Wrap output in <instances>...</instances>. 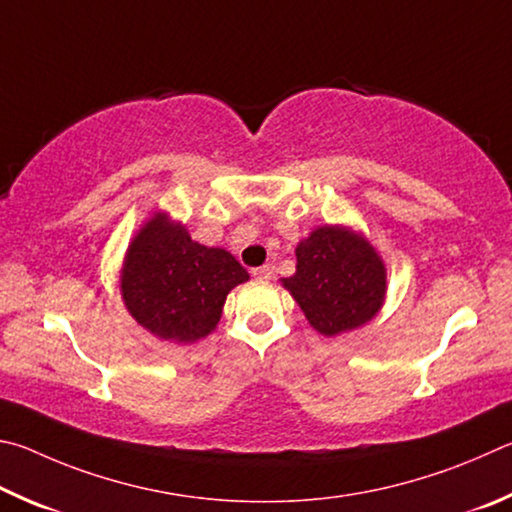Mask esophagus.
<instances>
[{"instance_id": "esophagus-1", "label": "esophagus", "mask_w": 512, "mask_h": 512, "mask_svg": "<svg viewBox=\"0 0 512 512\" xmlns=\"http://www.w3.org/2000/svg\"><path fill=\"white\" fill-rule=\"evenodd\" d=\"M251 274H254L256 279L267 281V279H272L274 270H272V265H261V267H254V270H251Z\"/></svg>"}]
</instances>
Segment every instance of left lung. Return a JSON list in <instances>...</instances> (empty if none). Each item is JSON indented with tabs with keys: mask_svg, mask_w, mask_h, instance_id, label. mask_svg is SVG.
<instances>
[{
	"mask_svg": "<svg viewBox=\"0 0 512 512\" xmlns=\"http://www.w3.org/2000/svg\"><path fill=\"white\" fill-rule=\"evenodd\" d=\"M283 285L312 328L333 337L378 315L387 274L364 238L342 227H321L297 247V274Z\"/></svg>",
	"mask_w": 512,
	"mask_h": 512,
	"instance_id": "left-lung-1",
	"label": "left lung"
}]
</instances>
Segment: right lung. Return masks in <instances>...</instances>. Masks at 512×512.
Masks as SVG:
<instances>
[{
    "label": "right lung",
    "instance_id": "obj_1",
    "mask_svg": "<svg viewBox=\"0 0 512 512\" xmlns=\"http://www.w3.org/2000/svg\"><path fill=\"white\" fill-rule=\"evenodd\" d=\"M247 279L229 251L197 245L182 224L157 215L132 240L121 292L130 315L152 335L188 344L211 333L229 290Z\"/></svg>",
    "mask_w": 512,
    "mask_h": 512
}]
</instances>
